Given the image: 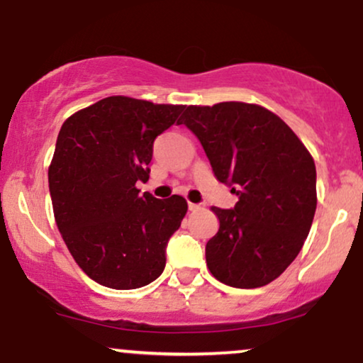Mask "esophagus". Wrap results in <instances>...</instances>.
I'll use <instances>...</instances> for the list:
<instances>
[{
    "instance_id": "obj_1",
    "label": "esophagus",
    "mask_w": 363,
    "mask_h": 363,
    "mask_svg": "<svg viewBox=\"0 0 363 363\" xmlns=\"http://www.w3.org/2000/svg\"><path fill=\"white\" fill-rule=\"evenodd\" d=\"M187 208H189L191 211H198V210H201V205H196V203H189V205H187Z\"/></svg>"
}]
</instances>
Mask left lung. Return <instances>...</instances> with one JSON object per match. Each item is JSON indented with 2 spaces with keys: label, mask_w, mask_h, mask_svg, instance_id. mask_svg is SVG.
<instances>
[{
  "label": "left lung",
  "mask_w": 363,
  "mask_h": 363,
  "mask_svg": "<svg viewBox=\"0 0 363 363\" xmlns=\"http://www.w3.org/2000/svg\"><path fill=\"white\" fill-rule=\"evenodd\" d=\"M186 124L205 150L215 177L239 201L213 206L220 228L206 244V264L235 289L268 285L301 252L314 220L315 165L272 111L244 102L189 106Z\"/></svg>",
  "instance_id": "obj_1"
}]
</instances>
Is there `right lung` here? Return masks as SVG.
I'll return each mask as SVG.
<instances>
[{
	"label": "right lung",
	"instance_id": "add662e5",
	"mask_svg": "<svg viewBox=\"0 0 363 363\" xmlns=\"http://www.w3.org/2000/svg\"><path fill=\"white\" fill-rule=\"evenodd\" d=\"M182 111L116 95L61 126L49 167L54 218L73 259L104 286L140 289L164 272L187 203L140 194L136 182L148 181L153 141Z\"/></svg>",
	"mask_w": 363,
	"mask_h": 363
}]
</instances>
